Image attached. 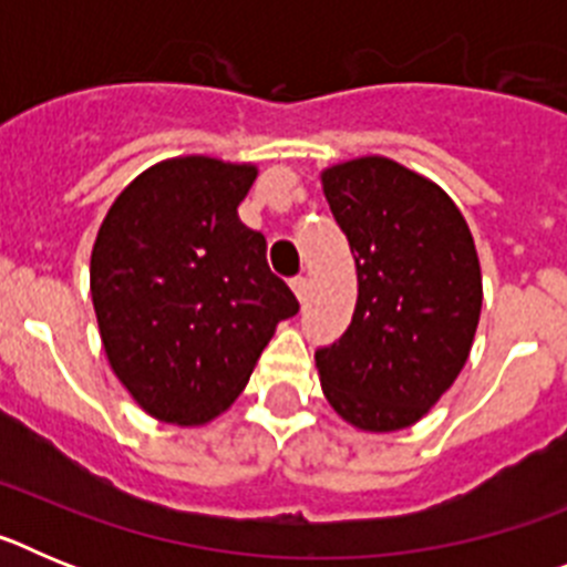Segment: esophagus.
Instances as JSON below:
<instances>
[{"mask_svg": "<svg viewBox=\"0 0 567 567\" xmlns=\"http://www.w3.org/2000/svg\"><path fill=\"white\" fill-rule=\"evenodd\" d=\"M292 292L298 295V300L303 303L307 300V292H309V280L303 278V275H298V278H292Z\"/></svg>", "mask_w": 567, "mask_h": 567, "instance_id": "1", "label": "esophagus"}]
</instances>
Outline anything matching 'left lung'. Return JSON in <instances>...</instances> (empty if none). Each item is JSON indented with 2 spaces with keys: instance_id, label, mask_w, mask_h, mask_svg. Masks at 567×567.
I'll return each instance as SVG.
<instances>
[{
  "instance_id": "obj_1",
  "label": "left lung",
  "mask_w": 567,
  "mask_h": 567,
  "mask_svg": "<svg viewBox=\"0 0 567 567\" xmlns=\"http://www.w3.org/2000/svg\"><path fill=\"white\" fill-rule=\"evenodd\" d=\"M358 267V303L338 343L318 349L320 389L363 432H398L443 398L468 360L483 275L457 204L383 155L320 173Z\"/></svg>"
}]
</instances>
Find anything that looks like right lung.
I'll return each mask as SVG.
<instances>
[{
	"label": "right lung",
	"mask_w": 567,
	"mask_h": 567,
	"mask_svg": "<svg viewBox=\"0 0 567 567\" xmlns=\"http://www.w3.org/2000/svg\"><path fill=\"white\" fill-rule=\"evenodd\" d=\"M258 167L182 155L115 198L90 255L110 369L150 417L202 425L244 392L280 320L298 312L238 204Z\"/></svg>",
	"instance_id": "add662e5"
}]
</instances>
